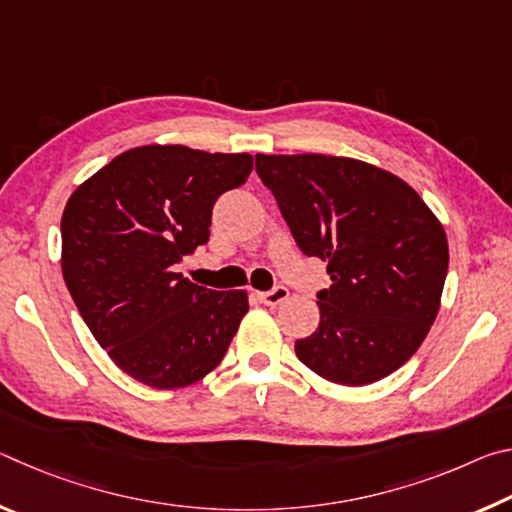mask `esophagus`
<instances>
[{
  "label": "esophagus",
  "instance_id": "esophagus-1",
  "mask_svg": "<svg viewBox=\"0 0 512 512\" xmlns=\"http://www.w3.org/2000/svg\"><path fill=\"white\" fill-rule=\"evenodd\" d=\"M287 298H289V289L282 287V284H277V287H273L271 291H262V293H259V300H262L264 305H268V307L282 305V302L287 300Z\"/></svg>",
  "mask_w": 512,
  "mask_h": 512
}]
</instances>
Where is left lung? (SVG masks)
<instances>
[{"mask_svg": "<svg viewBox=\"0 0 512 512\" xmlns=\"http://www.w3.org/2000/svg\"><path fill=\"white\" fill-rule=\"evenodd\" d=\"M298 248L327 262L320 323L298 359L327 381L366 386L409 361L436 320L449 248L402 178L336 155H255Z\"/></svg>", "mask_w": 512, "mask_h": 512, "instance_id": "left-lung-1", "label": "left lung"}]
</instances>
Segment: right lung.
<instances>
[{
    "mask_svg": "<svg viewBox=\"0 0 512 512\" xmlns=\"http://www.w3.org/2000/svg\"><path fill=\"white\" fill-rule=\"evenodd\" d=\"M253 171L248 153L140 146L69 196L63 277L108 357L151 388H183L219 366L248 311L246 291H214L176 266L207 244L216 198Z\"/></svg>",
    "mask_w": 512,
    "mask_h": 512,
    "instance_id": "add662e5",
    "label": "right lung"
}]
</instances>
